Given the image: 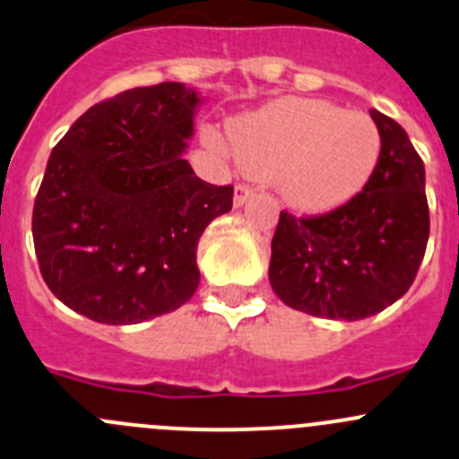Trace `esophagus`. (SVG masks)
Returning <instances> with one entry per match:
<instances>
[{
	"mask_svg": "<svg viewBox=\"0 0 459 459\" xmlns=\"http://www.w3.org/2000/svg\"><path fill=\"white\" fill-rule=\"evenodd\" d=\"M251 195H253L251 186H247V184H238V186H235V197H233L235 206H244V202H247V199L251 197Z\"/></svg>",
	"mask_w": 459,
	"mask_h": 459,
	"instance_id": "34e87169",
	"label": "esophagus"
}]
</instances>
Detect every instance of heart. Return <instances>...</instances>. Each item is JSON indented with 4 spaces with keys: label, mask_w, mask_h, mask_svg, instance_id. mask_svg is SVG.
I'll return each instance as SVG.
<instances>
[{
    "label": "heart",
    "mask_w": 459,
    "mask_h": 459,
    "mask_svg": "<svg viewBox=\"0 0 459 459\" xmlns=\"http://www.w3.org/2000/svg\"><path fill=\"white\" fill-rule=\"evenodd\" d=\"M239 166L273 179L291 206L332 211L357 197L381 157V134L363 111L287 98L229 127Z\"/></svg>",
    "instance_id": "b5f03b06"
}]
</instances>
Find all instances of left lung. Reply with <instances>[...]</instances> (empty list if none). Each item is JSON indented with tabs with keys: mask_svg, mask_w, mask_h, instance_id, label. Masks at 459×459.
<instances>
[{
	"mask_svg": "<svg viewBox=\"0 0 459 459\" xmlns=\"http://www.w3.org/2000/svg\"><path fill=\"white\" fill-rule=\"evenodd\" d=\"M381 157L366 188L323 215L282 211L269 280L291 309L361 320L411 289L429 244L424 161L399 123L370 109Z\"/></svg>",
	"mask_w": 459,
	"mask_h": 459,
	"instance_id": "obj_1",
	"label": "left lung"
}]
</instances>
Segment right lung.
<instances>
[{
  "label": "right lung",
  "instance_id": "right-lung-1",
  "mask_svg": "<svg viewBox=\"0 0 459 459\" xmlns=\"http://www.w3.org/2000/svg\"><path fill=\"white\" fill-rule=\"evenodd\" d=\"M197 102L181 82L127 89L89 107L53 148L33 242L69 309L136 325L197 291L199 238L233 208V186L202 181L181 159Z\"/></svg>",
  "mask_w": 459,
  "mask_h": 459
}]
</instances>
